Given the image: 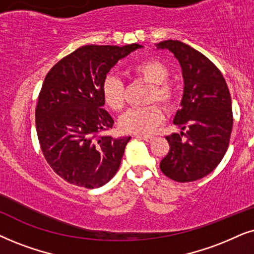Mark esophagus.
I'll return each instance as SVG.
<instances>
[{
    "mask_svg": "<svg viewBox=\"0 0 254 254\" xmlns=\"http://www.w3.org/2000/svg\"><path fill=\"white\" fill-rule=\"evenodd\" d=\"M138 138H141V139H144L145 141H152L154 139V137L153 136H148V134H143V136H137Z\"/></svg>",
    "mask_w": 254,
    "mask_h": 254,
    "instance_id": "obj_1",
    "label": "esophagus"
}]
</instances>
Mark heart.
<instances>
[{"label":"heart","mask_w":254,"mask_h":254,"mask_svg":"<svg viewBox=\"0 0 254 254\" xmlns=\"http://www.w3.org/2000/svg\"><path fill=\"white\" fill-rule=\"evenodd\" d=\"M137 79L152 83L147 96V102L161 103L165 108H171L175 101L174 88L167 82L170 70L166 64L159 59H145L129 69ZM101 95L103 102L110 110L118 113L124 108L125 92L121 79L115 74H108L101 84ZM165 120L161 108L155 104L127 110L120 118V127L124 132L145 134L157 129Z\"/></svg>","instance_id":"1"}]
</instances>
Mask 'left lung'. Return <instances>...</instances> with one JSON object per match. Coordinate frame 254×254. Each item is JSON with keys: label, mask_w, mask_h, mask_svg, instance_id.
I'll list each match as a JSON object with an SVG mask.
<instances>
[{"label": "left lung", "mask_w": 254, "mask_h": 254, "mask_svg": "<svg viewBox=\"0 0 254 254\" xmlns=\"http://www.w3.org/2000/svg\"><path fill=\"white\" fill-rule=\"evenodd\" d=\"M155 46L171 51L182 68L184 95L173 123L187 127L166 137L170 152L160 170L174 181H196L211 173L228 150L233 124L228 84L221 70L187 44L170 39Z\"/></svg>", "instance_id": "left-lung-1"}]
</instances>
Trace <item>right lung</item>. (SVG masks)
Returning a JSON list of instances; mask_svg holds the SVG:
<instances>
[{"mask_svg": "<svg viewBox=\"0 0 254 254\" xmlns=\"http://www.w3.org/2000/svg\"><path fill=\"white\" fill-rule=\"evenodd\" d=\"M140 47L86 45L47 73L36 107L37 134L51 168L69 184L99 188L120 168L131 137L101 134L114 125L101 84L118 60Z\"/></svg>", "mask_w": 254, "mask_h": 254, "instance_id": "obj_1", "label": "right lung"}]
</instances>
